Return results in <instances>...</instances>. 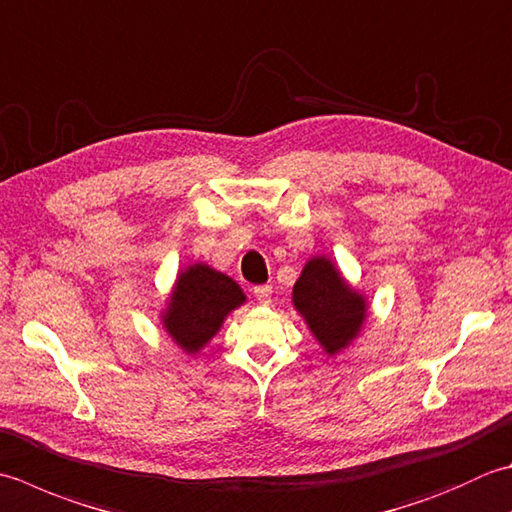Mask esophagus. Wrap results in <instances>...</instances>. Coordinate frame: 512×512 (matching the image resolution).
I'll return each instance as SVG.
<instances>
[{"label":"esophagus","mask_w":512,"mask_h":512,"mask_svg":"<svg viewBox=\"0 0 512 512\" xmlns=\"http://www.w3.org/2000/svg\"><path fill=\"white\" fill-rule=\"evenodd\" d=\"M253 295L259 304H270V295H273V288H270L268 284L266 286H255L253 288Z\"/></svg>","instance_id":"34e87169"}]
</instances>
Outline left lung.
Returning <instances> with one entry per match:
<instances>
[{
    "mask_svg": "<svg viewBox=\"0 0 512 512\" xmlns=\"http://www.w3.org/2000/svg\"><path fill=\"white\" fill-rule=\"evenodd\" d=\"M293 304L328 355L353 342L366 319V299L326 257H313L304 266L293 286Z\"/></svg>",
    "mask_w": 512,
    "mask_h": 512,
    "instance_id": "obj_1",
    "label": "left lung"
}]
</instances>
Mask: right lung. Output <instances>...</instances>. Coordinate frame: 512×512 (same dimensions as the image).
<instances>
[{"label": "right lung", "mask_w": 512, "mask_h": 512, "mask_svg": "<svg viewBox=\"0 0 512 512\" xmlns=\"http://www.w3.org/2000/svg\"><path fill=\"white\" fill-rule=\"evenodd\" d=\"M244 302L242 288L228 275L206 264H195L177 277L164 326L177 346L186 353H197L217 333L230 310Z\"/></svg>", "instance_id": "add662e5"}]
</instances>
